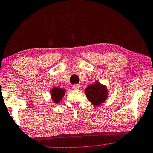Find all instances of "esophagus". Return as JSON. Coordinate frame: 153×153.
Listing matches in <instances>:
<instances>
[{"instance_id":"34e87169","label":"esophagus","mask_w":153,"mask_h":153,"mask_svg":"<svg viewBox=\"0 0 153 153\" xmlns=\"http://www.w3.org/2000/svg\"><path fill=\"white\" fill-rule=\"evenodd\" d=\"M72 88L75 90H79V88H80V85H76H76H73Z\"/></svg>"}]
</instances>
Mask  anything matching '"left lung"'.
I'll return each mask as SVG.
<instances>
[{"label": "left lung", "mask_w": 153, "mask_h": 153, "mask_svg": "<svg viewBox=\"0 0 153 153\" xmlns=\"http://www.w3.org/2000/svg\"><path fill=\"white\" fill-rule=\"evenodd\" d=\"M88 101L94 106H99L106 101L108 97V90L105 85L101 84L98 81L88 85L85 90Z\"/></svg>", "instance_id": "obj_1"}]
</instances>
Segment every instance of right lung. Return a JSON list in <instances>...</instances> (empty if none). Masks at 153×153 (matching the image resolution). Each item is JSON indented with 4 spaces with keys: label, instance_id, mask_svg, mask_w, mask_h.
I'll list each match as a JSON object with an SVG mask.
<instances>
[{
    "label": "right lung",
    "instance_id": "add662e5",
    "mask_svg": "<svg viewBox=\"0 0 153 153\" xmlns=\"http://www.w3.org/2000/svg\"><path fill=\"white\" fill-rule=\"evenodd\" d=\"M65 94V89L54 87L50 90L51 99L54 103H59Z\"/></svg>",
    "mask_w": 153,
    "mask_h": 153
}]
</instances>
